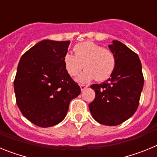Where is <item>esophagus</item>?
<instances>
[{
	"instance_id": "obj_1",
	"label": "esophagus",
	"mask_w": 157,
	"mask_h": 157,
	"mask_svg": "<svg viewBox=\"0 0 157 157\" xmlns=\"http://www.w3.org/2000/svg\"><path fill=\"white\" fill-rule=\"evenodd\" d=\"M87 87H88V86L87 85H83V84H81V85H80V88H81L82 91H83L84 90H86Z\"/></svg>"
}]
</instances>
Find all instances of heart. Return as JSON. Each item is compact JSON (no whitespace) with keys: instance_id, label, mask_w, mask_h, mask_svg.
<instances>
[{"instance_id":"heart-1","label":"heart","mask_w":157,"mask_h":157,"mask_svg":"<svg viewBox=\"0 0 157 157\" xmlns=\"http://www.w3.org/2000/svg\"><path fill=\"white\" fill-rule=\"evenodd\" d=\"M75 55L67 52L63 57L65 69L71 77L78 75L82 68L86 71L78 78L80 82H89L94 79L105 81L114 71L116 57L106 48L93 42L84 41L74 47Z\"/></svg>"}]
</instances>
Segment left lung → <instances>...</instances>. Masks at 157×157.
Returning <instances> with one entry per match:
<instances>
[{"label":"left lung","mask_w":157,"mask_h":157,"mask_svg":"<svg viewBox=\"0 0 157 157\" xmlns=\"http://www.w3.org/2000/svg\"><path fill=\"white\" fill-rule=\"evenodd\" d=\"M109 47L116 57L114 71L103 83L91 86L96 95L89 108L97 122L116 126L128 120L138 109L144 77L135 52L116 40Z\"/></svg>","instance_id":"1"}]
</instances>
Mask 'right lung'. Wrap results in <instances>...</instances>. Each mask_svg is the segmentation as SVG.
I'll return each instance as SVG.
<instances>
[{"mask_svg":"<svg viewBox=\"0 0 157 157\" xmlns=\"http://www.w3.org/2000/svg\"><path fill=\"white\" fill-rule=\"evenodd\" d=\"M70 41L43 40L22 56L14 80L16 104L24 117L37 127L62 121L69 104L81 89L63 63Z\"/></svg>","mask_w":157,"mask_h":157,"instance_id":"obj_1","label":"right lung"}]
</instances>
